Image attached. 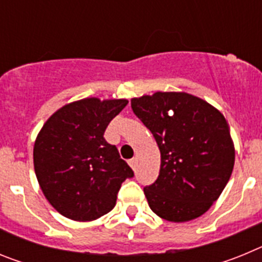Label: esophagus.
Here are the masks:
<instances>
[{"label": "esophagus", "instance_id": "esophagus-1", "mask_svg": "<svg viewBox=\"0 0 262 262\" xmlns=\"http://www.w3.org/2000/svg\"><path fill=\"white\" fill-rule=\"evenodd\" d=\"M128 164H129V166L133 168V170H135V169H136V159H131L128 161Z\"/></svg>", "mask_w": 262, "mask_h": 262}]
</instances>
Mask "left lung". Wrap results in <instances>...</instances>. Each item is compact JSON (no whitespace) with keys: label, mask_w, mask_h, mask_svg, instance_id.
I'll use <instances>...</instances> for the list:
<instances>
[{"label":"left lung","mask_w":262,"mask_h":262,"mask_svg":"<svg viewBox=\"0 0 262 262\" xmlns=\"http://www.w3.org/2000/svg\"><path fill=\"white\" fill-rule=\"evenodd\" d=\"M131 107L161 154L159 177L144 187L152 211L174 223L205 214L226 187L235 164V145L224 115L185 92L135 97Z\"/></svg>","instance_id":"8db88e82"}]
</instances>
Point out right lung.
<instances>
[{"label":"right lung","mask_w":262,"mask_h":262,"mask_svg":"<svg viewBox=\"0 0 262 262\" xmlns=\"http://www.w3.org/2000/svg\"><path fill=\"white\" fill-rule=\"evenodd\" d=\"M124 98L97 97L67 103L47 119L34 144V169L53 209L76 222H92L114 209L133 169L103 138Z\"/></svg>","instance_id":"right-lung-1"}]
</instances>
